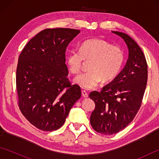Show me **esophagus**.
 I'll return each mask as SVG.
<instances>
[{
	"mask_svg": "<svg viewBox=\"0 0 159 159\" xmlns=\"http://www.w3.org/2000/svg\"><path fill=\"white\" fill-rule=\"evenodd\" d=\"M82 96L83 98H87L88 97V94H87V93L85 92V91H82Z\"/></svg>",
	"mask_w": 159,
	"mask_h": 159,
	"instance_id": "34e87169",
	"label": "esophagus"
}]
</instances>
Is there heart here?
I'll use <instances>...</instances> for the list:
<instances>
[{"label":"heart","mask_w":159,"mask_h":159,"mask_svg":"<svg viewBox=\"0 0 159 159\" xmlns=\"http://www.w3.org/2000/svg\"><path fill=\"white\" fill-rule=\"evenodd\" d=\"M84 59H93L90 72H83L74 79V82L83 89H95L103 80L104 82L113 80L122 68L125 55L120 47L100 39H92L81 43L79 50L72 48L66 57V63L72 74L81 69Z\"/></svg>","instance_id":"b5f03b06"}]
</instances>
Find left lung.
I'll list each match as a JSON object with an SVG mask.
<instances>
[{
  "instance_id": "obj_1",
  "label": "left lung",
  "mask_w": 159,
  "mask_h": 159,
  "mask_svg": "<svg viewBox=\"0 0 159 159\" xmlns=\"http://www.w3.org/2000/svg\"><path fill=\"white\" fill-rule=\"evenodd\" d=\"M126 42L128 59L123 70L100 92L89 98L95 102L90 123L96 132L105 135L119 133L129 124L141 105L148 80L146 57L140 47L124 33L111 31Z\"/></svg>"
}]
</instances>
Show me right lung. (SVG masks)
Listing matches in <instances>:
<instances>
[{"label": "right lung", "instance_id": "obj_1", "mask_svg": "<svg viewBox=\"0 0 159 159\" xmlns=\"http://www.w3.org/2000/svg\"><path fill=\"white\" fill-rule=\"evenodd\" d=\"M80 33L72 29H46L27 43L16 70L18 106L38 129L52 131L65 122L71 108L81 96L80 87L67 76L66 50Z\"/></svg>", "mask_w": 159, "mask_h": 159}]
</instances>
